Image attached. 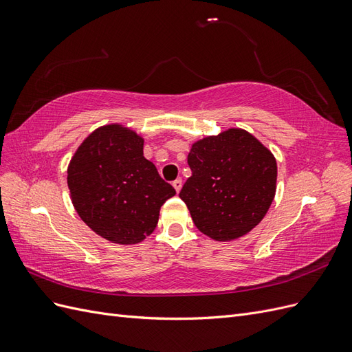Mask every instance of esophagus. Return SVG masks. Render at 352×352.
<instances>
[{"label":"esophagus","instance_id":"esophagus-1","mask_svg":"<svg viewBox=\"0 0 352 352\" xmlns=\"http://www.w3.org/2000/svg\"><path fill=\"white\" fill-rule=\"evenodd\" d=\"M172 185L175 186L176 192H180V189H182V179H176V180H173V184H172Z\"/></svg>","mask_w":352,"mask_h":352}]
</instances>
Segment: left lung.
<instances>
[{
    "label": "left lung",
    "mask_w": 352,
    "mask_h": 352,
    "mask_svg": "<svg viewBox=\"0 0 352 352\" xmlns=\"http://www.w3.org/2000/svg\"><path fill=\"white\" fill-rule=\"evenodd\" d=\"M192 175L182 199L204 235L232 241L254 229L270 208L278 166L273 154L242 129L195 142L188 155Z\"/></svg>",
    "instance_id": "8db88e82"
}]
</instances>
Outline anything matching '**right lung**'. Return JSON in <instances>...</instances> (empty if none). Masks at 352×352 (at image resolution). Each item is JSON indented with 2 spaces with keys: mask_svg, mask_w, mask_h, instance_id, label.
Returning a JSON list of instances; mask_svg holds the SVG:
<instances>
[{
  "mask_svg": "<svg viewBox=\"0 0 352 352\" xmlns=\"http://www.w3.org/2000/svg\"><path fill=\"white\" fill-rule=\"evenodd\" d=\"M67 185L80 219L116 243L154 232L160 208L176 190L144 157V140L120 124L100 127L74 153Z\"/></svg>",
  "mask_w": 352,
  "mask_h": 352,
  "instance_id": "1",
  "label": "right lung"
}]
</instances>
